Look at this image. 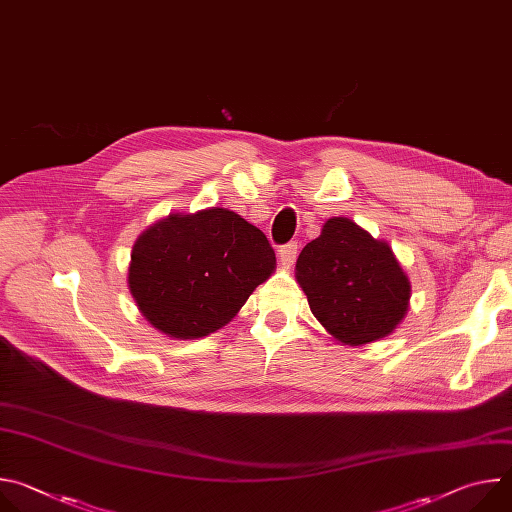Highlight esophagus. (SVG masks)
<instances>
[{
	"mask_svg": "<svg viewBox=\"0 0 512 512\" xmlns=\"http://www.w3.org/2000/svg\"><path fill=\"white\" fill-rule=\"evenodd\" d=\"M298 243L296 241H289L287 245H283L279 251H277V255H279V261L283 263V265H291L296 261V257H298Z\"/></svg>",
	"mask_w": 512,
	"mask_h": 512,
	"instance_id": "esophagus-1",
	"label": "esophagus"
}]
</instances>
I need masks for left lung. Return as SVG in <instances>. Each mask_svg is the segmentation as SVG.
Listing matches in <instances>:
<instances>
[{
	"label": "left lung",
	"mask_w": 512,
	"mask_h": 512,
	"mask_svg": "<svg viewBox=\"0 0 512 512\" xmlns=\"http://www.w3.org/2000/svg\"><path fill=\"white\" fill-rule=\"evenodd\" d=\"M296 279L318 322L342 344L389 336L405 318L411 283L389 243L334 216L296 263Z\"/></svg>",
	"instance_id": "left-lung-1"
}]
</instances>
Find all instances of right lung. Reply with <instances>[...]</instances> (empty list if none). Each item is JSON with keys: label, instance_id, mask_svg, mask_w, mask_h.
Wrapping results in <instances>:
<instances>
[{"label": "right lung", "instance_id": "1", "mask_svg": "<svg viewBox=\"0 0 512 512\" xmlns=\"http://www.w3.org/2000/svg\"><path fill=\"white\" fill-rule=\"evenodd\" d=\"M275 269L267 237L227 208L170 214L131 251V296L156 330L188 340L229 324Z\"/></svg>", "mask_w": 512, "mask_h": 512}]
</instances>
